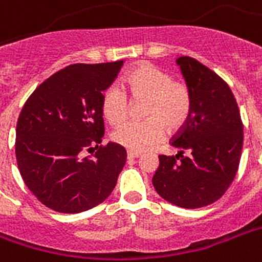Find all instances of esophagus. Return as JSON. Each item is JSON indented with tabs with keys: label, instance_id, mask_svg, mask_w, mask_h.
<instances>
[{
	"label": "esophagus",
	"instance_id": "1",
	"mask_svg": "<svg viewBox=\"0 0 262 262\" xmlns=\"http://www.w3.org/2000/svg\"><path fill=\"white\" fill-rule=\"evenodd\" d=\"M141 154L136 152V151H127V158L129 159H136V158H139Z\"/></svg>",
	"mask_w": 262,
	"mask_h": 262
}]
</instances>
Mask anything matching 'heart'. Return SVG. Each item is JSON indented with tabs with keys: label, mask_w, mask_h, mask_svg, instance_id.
I'll return each instance as SVG.
<instances>
[{
	"label": "heart",
	"mask_w": 262,
	"mask_h": 262,
	"mask_svg": "<svg viewBox=\"0 0 262 262\" xmlns=\"http://www.w3.org/2000/svg\"><path fill=\"white\" fill-rule=\"evenodd\" d=\"M122 89L133 100H148L144 111L147 121L127 122L113 133L114 141L130 151L152 148L163 139L165 126L170 132L179 130L189 118L192 97L188 86L173 81L170 74L157 66H136L123 77ZM123 91L110 86L103 95V114L113 125H121L129 115V100Z\"/></svg>",
	"instance_id": "b5f03b06"
}]
</instances>
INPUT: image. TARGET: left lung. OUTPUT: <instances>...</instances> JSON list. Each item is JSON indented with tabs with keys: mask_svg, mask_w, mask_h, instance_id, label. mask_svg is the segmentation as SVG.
<instances>
[{
	"mask_svg": "<svg viewBox=\"0 0 262 262\" xmlns=\"http://www.w3.org/2000/svg\"><path fill=\"white\" fill-rule=\"evenodd\" d=\"M192 108L171 140L176 157L159 155L154 188L171 205L198 209L223 196L236 176L243 147L239 107L229 86L198 60L177 59Z\"/></svg>",
	"mask_w": 262,
	"mask_h": 262,
	"instance_id": "8db88e82",
	"label": "left lung"
}]
</instances>
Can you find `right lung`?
I'll use <instances>...</instances> for the list:
<instances>
[{
    "mask_svg": "<svg viewBox=\"0 0 262 262\" xmlns=\"http://www.w3.org/2000/svg\"><path fill=\"white\" fill-rule=\"evenodd\" d=\"M123 60L71 64L33 92L16 125V159L21 179L39 202L59 213H81L111 195L126 162L122 145L100 147L95 159L81 158L104 136L103 92Z\"/></svg>",
    "mask_w": 262,
    "mask_h": 262,
    "instance_id": "obj_1",
    "label": "right lung"
}]
</instances>
